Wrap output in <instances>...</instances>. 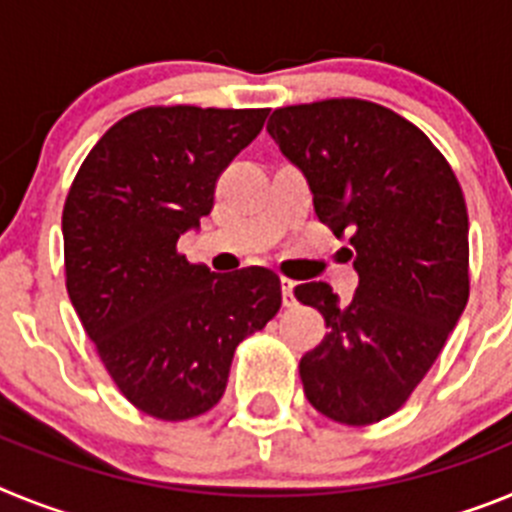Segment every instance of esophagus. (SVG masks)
<instances>
[{"mask_svg":"<svg viewBox=\"0 0 512 512\" xmlns=\"http://www.w3.org/2000/svg\"><path fill=\"white\" fill-rule=\"evenodd\" d=\"M295 287H297V282H292V279H282V297H284V305H287V307L297 305Z\"/></svg>","mask_w":512,"mask_h":512,"instance_id":"obj_1","label":"esophagus"}]
</instances>
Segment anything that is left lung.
Masks as SVG:
<instances>
[{
  "mask_svg": "<svg viewBox=\"0 0 512 512\" xmlns=\"http://www.w3.org/2000/svg\"><path fill=\"white\" fill-rule=\"evenodd\" d=\"M312 192L320 223L351 235L359 287L295 289L325 318L323 343L302 356L305 397L343 425L402 408L428 374L469 300V217L446 158L413 122L364 99L274 110L266 125Z\"/></svg>",
  "mask_w": 512,
  "mask_h": 512,
  "instance_id": "8db88e82",
  "label": "left lung"
}]
</instances>
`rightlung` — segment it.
I'll list each match as a JSON object with an SVG mask.
<instances>
[{
    "mask_svg": "<svg viewBox=\"0 0 512 512\" xmlns=\"http://www.w3.org/2000/svg\"><path fill=\"white\" fill-rule=\"evenodd\" d=\"M266 115L187 104L133 112L99 138L66 197L71 305L122 395L153 418L215 408L238 343L282 307L271 269L212 274L176 251Z\"/></svg>",
    "mask_w": 512,
    "mask_h": 512,
    "instance_id": "obj_1",
    "label": "right lung"
}]
</instances>
